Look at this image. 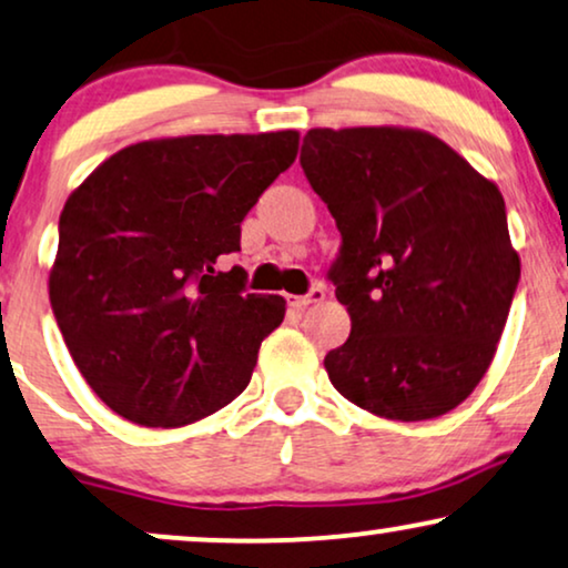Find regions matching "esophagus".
Wrapping results in <instances>:
<instances>
[{
    "label": "esophagus",
    "instance_id": "34e87169",
    "mask_svg": "<svg viewBox=\"0 0 568 568\" xmlns=\"http://www.w3.org/2000/svg\"><path fill=\"white\" fill-rule=\"evenodd\" d=\"M323 300H326V290H323V286H313V290L307 292V294L292 297V307H297V311H302V307L313 305V302H323Z\"/></svg>",
    "mask_w": 568,
    "mask_h": 568
}]
</instances>
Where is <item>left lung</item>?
I'll return each instance as SVG.
<instances>
[{
    "label": "left lung",
    "mask_w": 568,
    "mask_h": 568,
    "mask_svg": "<svg viewBox=\"0 0 568 568\" xmlns=\"http://www.w3.org/2000/svg\"><path fill=\"white\" fill-rule=\"evenodd\" d=\"M300 164L342 234L328 282L352 331L323 359L334 388L402 423L459 407L519 284L504 195L423 130H311Z\"/></svg>",
    "instance_id": "left-lung-1"
}]
</instances>
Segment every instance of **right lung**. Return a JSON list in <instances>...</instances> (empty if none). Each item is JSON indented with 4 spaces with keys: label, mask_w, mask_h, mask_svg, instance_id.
<instances>
[{
    "label": "right lung",
    "mask_w": 568,
    "mask_h": 568,
    "mask_svg": "<svg viewBox=\"0 0 568 568\" xmlns=\"http://www.w3.org/2000/svg\"><path fill=\"white\" fill-rule=\"evenodd\" d=\"M294 130L145 140L64 203L49 300L78 371L130 423L180 428L245 392L278 294H250L240 224L297 156Z\"/></svg>",
    "instance_id": "right-lung-1"
}]
</instances>
